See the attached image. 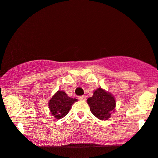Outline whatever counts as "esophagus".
Instances as JSON below:
<instances>
[{"label":"esophagus","mask_w":158,"mask_h":158,"mask_svg":"<svg viewBox=\"0 0 158 158\" xmlns=\"http://www.w3.org/2000/svg\"><path fill=\"white\" fill-rule=\"evenodd\" d=\"M78 99L81 101H85V99H86V97H85V95H82V96L78 97Z\"/></svg>","instance_id":"34e87169"}]
</instances>
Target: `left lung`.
<instances>
[{
	"instance_id": "1",
	"label": "left lung",
	"mask_w": 158,
	"mask_h": 158,
	"mask_svg": "<svg viewBox=\"0 0 158 158\" xmlns=\"http://www.w3.org/2000/svg\"><path fill=\"white\" fill-rule=\"evenodd\" d=\"M90 110L101 120H107L115 111L116 103L112 94L102 88L95 90L92 97L87 100Z\"/></svg>"
}]
</instances>
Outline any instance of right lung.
Returning a JSON list of instances; mask_svg holds the SVG:
<instances>
[{
    "mask_svg": "<svg viewBox=\"0 0 158 158\" xmlns=\"http://www.w3.org/2000/svg\"><path fill=\"white\" fill-rule=\"evenodd\" d=\"M77 101L76 99L68 97L64 91H57L49 101V108L54 117L61 119L68 114L72 104Z\"/></svg>",
    "mask_w": 158,
    "mask_h": 158,
    "instance_id": "add662e5",
    "label": "right lung"
}]
</instances>
